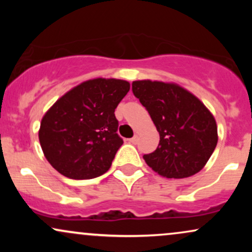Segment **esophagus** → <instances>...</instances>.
Returning a JSON list of instances; mask_svg holds the SVG:
<instances>
[{"label":"esophagus","instance_id":"esophagus-1","mask_svg":"<svg viewBox=\"0 0 252 252\" xmlns=\"http://www.w3.org/2000/svg\"><path fill=\"white\" fill-rule=\"evenodd\" d=\"M137 141H138L137 136H134V137H132V138H130L129 142H130V143H132V144H136V143H137Z\"/></svg>","mask_w":252,"mask_h":252}]
</instances>
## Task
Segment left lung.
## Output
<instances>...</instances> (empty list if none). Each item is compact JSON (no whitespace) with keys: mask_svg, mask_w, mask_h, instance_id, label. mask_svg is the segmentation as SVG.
Wrapping results in <instances>:
<instances>
[{"mask_svg":"<svg viewBox=\"0 0 252 252\" xmlns=\"http://www.w3.org/2000/svg\"><path fill=\"white\" fill-rule=\"evenodd\" d=\"M132 92L160 134L155 152L143 155L146 163L168 179L200 172L218 142L217 123L210 110L178 84L136 80Z\"/></svg>","mask_w":252,"mask_h":252,"instance_id":"1","label":"left lung"}]
</instances>
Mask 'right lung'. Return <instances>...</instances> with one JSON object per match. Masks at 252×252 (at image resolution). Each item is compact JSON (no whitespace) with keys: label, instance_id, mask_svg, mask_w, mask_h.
Returning a JSON list of instances; mask_svg holds the SVG:
<instances>
[{"label":"right lung","instance_id":"obj_1","mask_svg":"<svg viewBox=\"0 0 252 252\" xmlns=\"http://www.w3.org/2000/svg\"><path fill=\"white\" fill-rule=\"evenodd\" d=\"M130 90L121 79L86 80L60 97L42 117L39 141L60 174L76 180L108 172L123 140L115 109Z\"/></svg>","mask_w":252,"mask_h":252}]
</instances>
